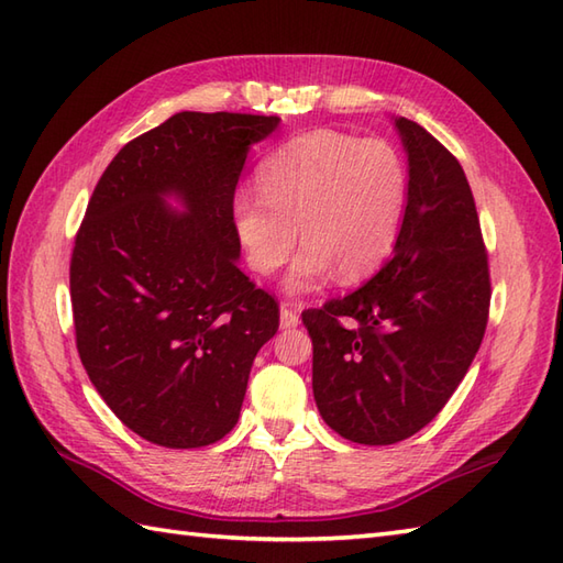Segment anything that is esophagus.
<instances>
[{"label":"esophagus","mask_w":563,"mask_h":563,"mask_svg":"<svg viewBox=\"0 0 563 563\" xmlns=\"http://www.w3.org/2000/svg\"><path fill=\"white\" fill-rule=\"evenodd\" d=\"M279 324H282V330L296 328V324H298V313H296V310L282 306V310H279Z\"/></svg>","instance_id":"obj_1"}]
</instances>
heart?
<instances>
[{
    "label": "heart",
    "instance_id": "obj_1",
    "mask_svg": "<svg viewBox=\"0 0 563 563\" xmlns=\"http://www.w3.org/2000/svg\"><path fill=\"white\" fill-rule=\"evenodd\" d=\"M260 190L233 197L231 219L247 265L272 274L306 241L284 279L289 294L316 291L334 269L358 279L390 253L407 205V168L383 140L313 130L260 166Z\"/></svg>",
    "mask_w": 563,
    "mask_h": 563
}]
</instances>
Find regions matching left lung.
I'll return each mask as SVG.
<instances>
[{"mask_svg": "<svg viewBox=\"0 0 563 563\" xmlns=\"http://www.w3.org/2000/svg\"><path fill=\"white\" fill-rule=\"evenodd\" d=\"M407 207L390 262L361 289L306 310L313 395L342 439L390 445L439 415L479 352L489 265L465 170L407 118Z\"/></svg>", "mask_w": 563, "mask_h": 563, "instance_id": "8db88e82", "label": "left lung"}]
</instances>
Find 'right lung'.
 <instances>
[{"instance_id": "right-lung-1", "label": "right lung", "mask_w": 563, "mask_h": 563, "mask_svg": "<svg viewBox=\"0 0 563 563\" xmlns=\"http://www.w3.org/2000/svg\"><path fill=\"white\" fill-rule=\"evenodd\" d=\"M279 122L176 112L120 148L86 209L69 267L77 349L98 395L148 443L223 439L277 334V303L239 269L231 205L247 152Z\"/></svg>"}]
</instances>
